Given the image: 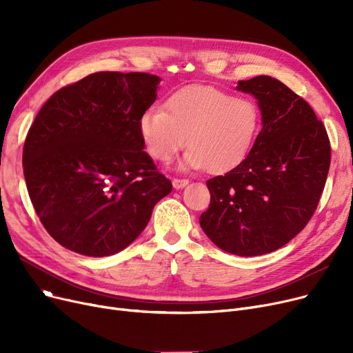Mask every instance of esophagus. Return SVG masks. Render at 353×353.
<instances>
[{
  "instance_id": "34e87169",
  "label": "esophagus",
  "mask_w": 353,
  "mask_h": 353,
  "mask_svg": "<svg viewBox=\"0 0 353 353\" xmlns=\"http://www.w3.org/2000/svg\"><path fill=\"white\" fill-rule=\"evenodd\" d=\"M172 184H173V188H174L176 190H180V189L188 186L189 180H186V179H173V180H172Z\"/></svg>"
}]
</instances>
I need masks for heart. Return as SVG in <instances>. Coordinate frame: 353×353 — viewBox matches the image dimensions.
I'll return each mask as SVG.
<instances>
[{
  "mask_svg": "<svg viewBox=\"0 0 353 353\" xmlns=\"http://www.w3.org/2000/svg\"><path fill=\"white\" fill-rule=\"evenodd\" d=\"M261 128V111L248 97L208 85H189L165 100L164 110L152 108L139 120L147 152L170 161L188 143L180 169L229 172L249 154Z\"/></svg>",
  "mask_w": 353,
  "mask_h": 353,
  "instance_id": "obj_1",
  "label": "heart"
}]
</instances>
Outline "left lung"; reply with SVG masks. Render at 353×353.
<instances>
[{
  "mask_svg": "<svg viewBox=\"0 0 353 353\" xmlns=\"http://www.w3.org/2000/svg\"><path fill=\"white\" fill-rule=\"evenodd\" d=\"M236 90L257 100L262 130L242 163L208 180L200 226L221 250L261 256L290 242L316 210L330 144L312 107L282 81L257 76Z\"/></svg>",
  "mask_w": 353,
  "mask_h": 353,
  "instance_id": "1",
  "label": "left lung"
}]
</instances>
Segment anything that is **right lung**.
Returning a JSON list of instances; mask_svg holds the SVG:
<instances>
[{
  "label": "right lung",
  "mask_w": 353,
  "mask_h": 353,
  "mask_svg": "<svg viewBox=\"0 0 353 353\" xmlns=\"http://www.w3.org/2000/svg\"><path fill=\"white\" fill-rule=\"evenodd\" d=\"M161 79L100 71L47 100L24 143L28 194L54 240L104 257L140 236L172 183L144 152L139 120Z\"/></svg>",
  "instance_id": "obj_1"
}]
</instances>
